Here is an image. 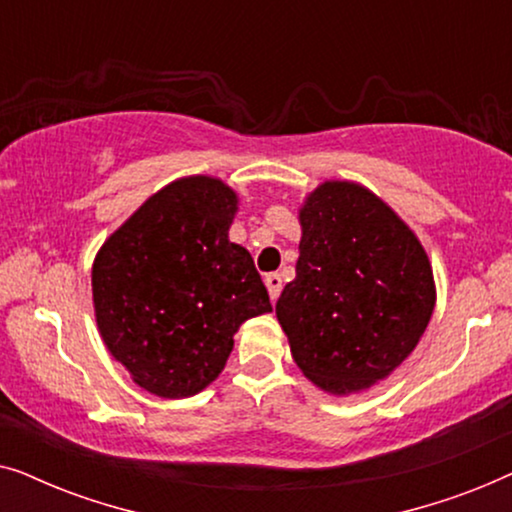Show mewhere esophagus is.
<instances>
[{
	"label": "esophagus",
	"mask_w": 512,
	"mask_h": 512,
	"mask_svg": "<svg viewBox=\"0 0 512 512\" xmlns=\"http://www.w3.org/2000/svg\"><path fill=\"white\" fill-rule=\"evenodd\" d=\"M265 286H268L270 300L275 303V300L279 298V293H282V277H279L277 272H270V275H265Z\"/></svg>",
	"instance_id": "1"
}]
</instances>
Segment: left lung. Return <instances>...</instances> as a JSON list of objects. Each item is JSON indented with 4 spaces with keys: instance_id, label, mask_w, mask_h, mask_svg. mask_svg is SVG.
<instances>
[{
    "instance_id": "8db88e82",
    "label": "left lung",
    "mask_w": 512,
    "mask_h": 512,
    "mask_svg": "<svg viewBox=\"0 0 512 512\" xmlns=\"http://www.w3.org/2000/svg\"><path fill=\"white\" fill-rule=\"evenodd\" d=\"M296 279L277 300L293 361L321 389L384 380L417 347L436 305L412 230L359 184L326 181L300 212Z\"/></svg>"
}]
</instances>
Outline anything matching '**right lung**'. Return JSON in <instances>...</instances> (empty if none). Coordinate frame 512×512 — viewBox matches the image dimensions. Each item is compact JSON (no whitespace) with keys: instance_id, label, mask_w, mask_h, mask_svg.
Segmentation results:
<instances>
[{"instance_id":"add662e5","label":"right lung","mask_w":512,"mask_h":512,"mask_svg":"<svg viewBox=\"0 0 512 512\" xmlns=\"http://www.w3.org/2000/svg\"><path fill=\"white\" fill-rule=\"evenodd\" d=\"M235 205L219 179H179L151 195L95 258L104 345L160 398L205 389L242 321L272 312L254 258L228 240Z\"/></svg>"}]
</instances>
